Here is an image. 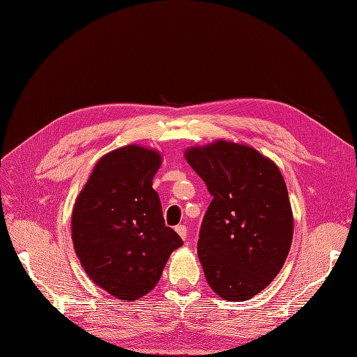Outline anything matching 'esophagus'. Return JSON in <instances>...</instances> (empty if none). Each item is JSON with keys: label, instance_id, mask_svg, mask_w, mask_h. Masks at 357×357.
Returning <instances> with one entry per match:
<instances>
[{"label": "esophagus", "instance_id": "1", "mask_svg": "<svg viewBox=\"0 0 357 357\" xmlns=\"http://www.w3.org/2000/svg\"><path fill=\"white\" fill-rule=\"evenodd\" d=\"M175 231L181 236V238H182V240H186V238H188V230H186V227H185V226H182V224H179V226H176V227H175Z\"/></svg>", "mask_w": 357, "mask_h": 357}]
</instances>
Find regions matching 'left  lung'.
Instances as JSON below:
<instances>
[{"instance_id":"8db88e82","label":"left lung","mask_w":357,"mask_h":357,"mask_svg":"<svg viewBox=\"0 0 357 357\" xmlns=\"http://www.w3.org/2000/svg\"><path fill=\"white\" fill-rule=\"evenodd\" d=\"M185 159L213 195L198 238L205 279L227 301H246L272 282L291 249L284 176L256 149L226 140L190 147Z\"/></svg>"}]
</instances>
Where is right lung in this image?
<instances>
[{"mask_svg":"<svg viewBox=\"0 0 357 357\" xmlns=\"http://www.w3.org/2000/svg\"><path fill=\"white\" fill-rule=\"evenodd\" d=\"M158 150L128 144L102 156L72 211V241L93 284L123 301L152 291L174 250L183 245L166 227L158 192Z\"/></svg>","mask_w":357,"mask_h":357,"instance_id":"1","label":"right lung"}]
</instances>
